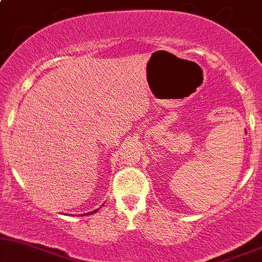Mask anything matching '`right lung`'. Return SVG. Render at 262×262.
Returning <instances> with one entry per match:
<instances>
[{"mask_svg": "<svg viewBox=\"0 0 262 262\" xmlns=\"http://www.w3.org/2000/svg\"><path fill=\"white\" fill-rule=\"evenodd\" d=\"M97 210H98V209L93 210V212H91V213H85V214H83V215H89V214H93V213H96V212H97Z\"/></svg>", "mask_w": 262, "mask_h": 262, "instance_id": "right-lung-1", "label": "right lung"}]
</instances>
